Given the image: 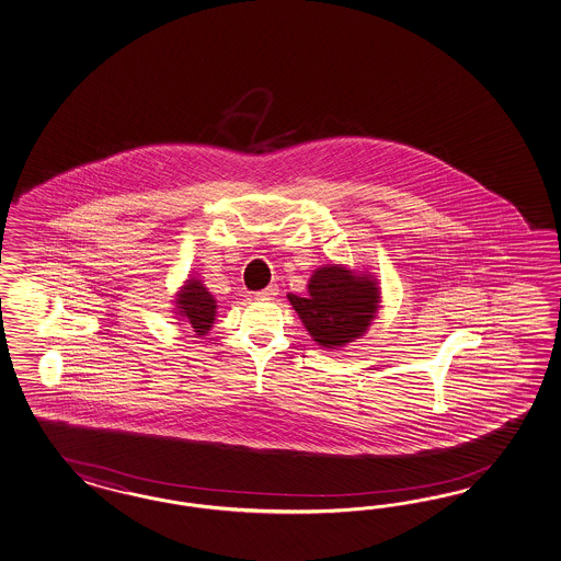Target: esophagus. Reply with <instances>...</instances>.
<instances>
[{
    "label": "esophagus",
    "mask_w": 561,
    "mask_h": 561,
    "mask_svg": "<svg viewBox=\"0 0 561 561\" xmlns=\"http://www.w3.org/2000/svg\"><path fill=\"white\" fill-rule=\"evenodd\" d=\"M277 294H279L277 284H270L267 288L261 289V291H256V296H259V298H263V300H272V298H275Z\"/></svg>",
    "instance_id": "obj_1"
}]
</instances>
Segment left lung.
Here are the masks:
<instances>
[{
  "instance_id": "1",
  "label": "left lung",
  "mask_w": 561,
  "mask_h": 561,
  "mask_svg": "<svg viewBox=\"0 0 561 561\" xmlns=\"http://www.w3.org/2000/svg\"><path fill=\"white\" fill-rule=\"evenodd\" d=\"M288 300L310 337L335 350L366 333L378 310L380 288L368 273L327 265L312 273L306 298L288 294Z\"/></svg>"
}]
</instances>
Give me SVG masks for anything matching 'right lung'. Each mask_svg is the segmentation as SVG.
<instances>
[{"instance_id":"obj_1","label":"right lung","mask_w":561,"mask_h":561,"mask_svg":"<svg viewBox=\"0 0 561 561\" xmlns=\"http://www.w3.org/2000/svg\"><path fill=\"white\" fill-rule=\"evenodd\" d=\"M176 314L185 319V323L191 324V329L197 335H205L216 321V300L207 291L202 279L191 277L185 282V286L176 294Z\"/></svg>"}]
</instances>
